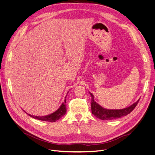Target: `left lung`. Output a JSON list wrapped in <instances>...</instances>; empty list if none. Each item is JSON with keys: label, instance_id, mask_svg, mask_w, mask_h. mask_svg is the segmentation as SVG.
Returning a JSON list of instances; mask_svg holds the SVG:
<instances>
[{"label": "left lung", "instance_id": "left-lung-1", "mask_svg": "<svg viewBox=\"0 0 155 155\" xmlns=\"http://www.w3.org/2000/svg\"><path fill=\"white\" fill-rule=\"evenodd\" d=\"M90 93V94L92 97V101H91V110L92 114L94 115L96 118L101 119L102 120H114L121 117L127 115L128 114L132 112L136 106L137 105L139 100L137 102L134 103L131 106L125 108V109H120V110H109L105 109L104 108L101 107L98 105L96 101L94 100V96L92 94Z\"/></svg>", "mask_w": 155, "mask_h": 155}]
</instances>
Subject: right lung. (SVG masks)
Here are the masks:
<instances>
[{
	"label": "right lung",
	"instance_id": "1",
	"mask_svg": "<svg viewBox=\"0 0 155 155\" xmlns=\"http://www.w3.org/2000/svg\"><path fill=\"white\" fill-rule=\"evenodd\" d=\"M66 97H65V99L64 100V103H63L62 105H61V107L59 108L58 110L54 112V113L49 114L48 116H31L30 114H28L32 118H34L37 120H39L42 121H55L58 120L59 118H61V117L65 114L67 111V107H66Z\"/></svg>",
	"mask_w": 155,
	"mask_h": 155
}]
</instances>
